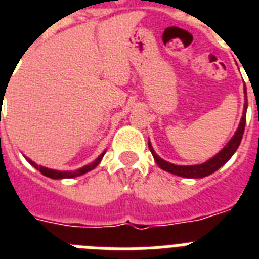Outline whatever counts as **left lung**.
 Masks as SVG:
<instances>
[{
  "mask_svg": "<svg viewBox=\"0 0 259 259\" xmlns=\"http://www.w3.org/2000/svg\"><path fill=\"white\" fill-rule=\"evenodd\" d=\"M246 111H247V93H246L245 87V106H243V115H242V119L239 122V126H238L237 132L233 136V138L227 142V145L223 148V149L213 156L212 158H209L208 161L203 162V164H197V165H175V164H170V162L162 160L161 157H158L156 152L153 150L150 142H148L149 145V149L153 154L154 161L157 162V165L161 168V169L166 170V172L173 173L176 176L181 177H188V179H201V177H205L213 173L215 170H218L221 166H223L226 162L229 161L230 158L233 157V154L237 152L238 146L241 144L242 137H243V132H245V125H246Z\"/></svg>",
  "mask_w": 259,
  "mask_h": 259,
  "instance_id": "left-lung-1",
  "label": "left lung"
}]
</instances>
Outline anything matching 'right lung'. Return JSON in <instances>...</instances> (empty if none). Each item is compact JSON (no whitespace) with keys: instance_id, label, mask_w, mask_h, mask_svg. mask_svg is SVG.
Instances as JSON below:
<instances>
[{"instance_id":"add662e5","label":"right lung","mask_w":259,"mask_h":259,"mask_svg":"<svg viewBox=\"0 0 259 259\" xmlns=\"http://www.w3.org/2000/svg\"><path fill=\"white\" fill-rule=\"evenodd\" d=\"M106 152H103V153L99 156V157L95 160V161L93 162V164H90V165H86L83 166V168H80V169L75 170V172H62V170H56V169H50V168H46V166H41V165H37V164H34L32 160H29V158H26L28 160V162H29L30 165H33L34 168L37 170H40V172L44 175V176L47 177H51V179H55V180H59V179H72V177H76V176H82V175H84V173L90 172V170H93L95 166L101 162V160L103 158V156H105Z\"/></svg>"}]
</instances>
